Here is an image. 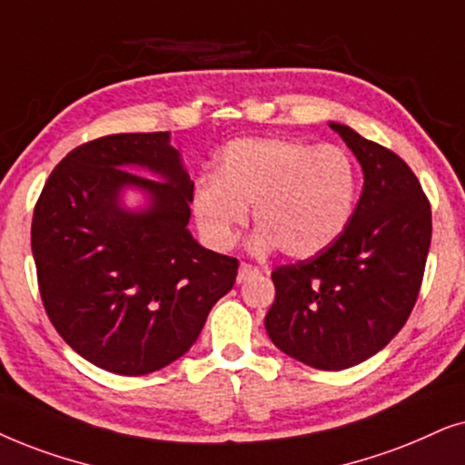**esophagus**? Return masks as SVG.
Instances as JSON below:
<instances>
[{
    "instance_id": "esophagus-1",
    "label": "esophagus",
    "mask_w": 465,
    "mask_h": 465,
    "mask_svg": "<svg viewBox=\"0 0 465 465\" xmlns=\"http://www.w3.org/2000/svg\"><path fill=\"white\" fill-rule=\"evenodd\" d=\"M257 274H259L257 265L242 263V265H240V270H238V282H246V281H249V278L257 276Z\"/></svg>"
}]
</instances>
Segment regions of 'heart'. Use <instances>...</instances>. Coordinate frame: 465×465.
<instances>
[{
  "instance_id": "1",
  "label": "heart",
  "mask_w": 465,
  "mask_h": 465,
  "mask_svg": "<svg viewBox=\"0 0 465 465\" xmlns=\"http://www.w3.org/2000/svg\"><path fill=\"white\" fill-rule=\"evenodd\" d=\"M357 170L349 153L291 138L233 140L216 174L195 183L191 208L202 236L229 249L238 229L259 225L252 249L306 259L325 251L349 225L357 202Z\"/></svg>"
}]
</instances>
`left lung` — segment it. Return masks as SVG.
<instances>
[{"mask_svg":"<svg viewBox=\"0 0 465 465\" xmlns=\"http://www.w3.org/2000/svg\"><path fill=\"white\" fill-rule=\"evenodd\" d=\"M355 153L363 191L336 242L272 272V342L317 370H344L391 342L411 317L431 242V208L406 161L330 123Z\"/></svg>","mask_w":465,"mask_h":465,"instance_id":"8db88e82","label":"left lung"}]
</instances>
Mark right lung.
I'll use <instances>...</instances> for the list:
<instances>
[{
  "label": "right lung",
  "mask_w": 465,
  "mask_h": 465,
  "mask_svg": "<svg viewBox=\"0 0 465 465\" xmlns=\"http://www.w3.org/2000/svg\"><path fill=\"white\" fill-rule=\"evenodd\" d=\"M134 164L164 181L135 175ZM125 186L146 190L149 208L123 209ZM191 197L170 132L84 142L51 172L34 210L31 251L48 319L86 361L125 376L165 368L232 291L238 259L195 242Z\"/></svg>",
  "instance_id": "add662e5"
}]
</instances>
